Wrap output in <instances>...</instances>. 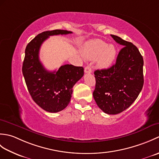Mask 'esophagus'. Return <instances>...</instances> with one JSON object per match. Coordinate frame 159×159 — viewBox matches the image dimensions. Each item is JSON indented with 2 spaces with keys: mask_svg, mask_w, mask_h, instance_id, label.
<instances>
[{
  "mask_svg": "<svg viewBox=\"0 0 159 159\" xmlns=\"http://www.w3.org/2000/svg\"><path fill=\"white\" fill-rule=\"evenodd\" d=\"M92 68H91V66H87L85 67V73H92Z\"/></svg>",
  "mask_w": 159,
  "mask_h": 159,
  "instance_id": "esophagus-1",
  "label": "esophagus"
}]
</instances>
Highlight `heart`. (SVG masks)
<instances>
[{"label":"heart","instance_id":"b5f03b06","mask_svg":"<svg viewBox=\"0 0 159 159\" xmlns=\"http://www.w3.org/2000/svg\"><path fill=\"white\" fill-rule=\"evenodd\" d=\"M83 55L87 59L97 60L98 66L100 68L105 69L111 66L116 56V50L113 45H108V43L102 40L95 39L87 42L84 45Z\"/></svg>","mask_w":159,"mask_h":159}]
</instances>
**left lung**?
I'll return each instance as SVG.
<instances>
[{
  "label": "left lung",
  "mask_w": 159,
  "mask_h": 159,
  "mask_svg": "<svg viewBox=\"0 0 159 159\" xmlns=\"http://www.w3.org/2000/svg\"><path fill=\"white\" fill-rule=\"evenodd\" d=\"M111 36L124 47L118 54L116 64L94 72L96 87L93 96L101 110L116 115L128 109L142 89L143 59L131 42L117 35Z\"/></svg>",
  "instance_id": "left-lung-1"
}]
</instances>
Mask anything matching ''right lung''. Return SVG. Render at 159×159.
<instances>
[{"label":"right lung","instance_id":"1","mask_svg":"<svg viewBox=\"0 0 159 159\" xmlns=\"http://www.w3.org/2000/svg\"><path fill=\"white\" fill-rule=\"evenodd\" d=\"M69 33L72 32L59 29L44 31L33 39L25 49L22 74L26 85L34 102L48 112H59L68 105L72 87L84 75L83 67L66 64L50 72L39 61L40 47L49 36Z\"/></svg>","mask_w":159,"mask_h":159}]
</instances>
